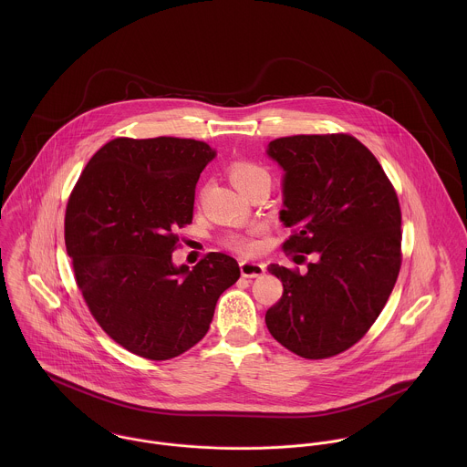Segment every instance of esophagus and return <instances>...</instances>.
I'll return each mask as SVG.
<instances>
[{
  "label": "esophagus",
  "instance_id": "obj_1",
  "mask_svg": "<svg viewBox=\"0 0 467 467\" xmlns=\"http://www.w3.org/2000/svg\"><path fill=\"white\" fill-rule=\"evenodd\" d=\"M239 266H241V275L244 278H255L266 271V266L263 263H254V261H243Z\"/></svg>",
  "mask_w": 467,
  "mask_h": 467
}]
</instances>
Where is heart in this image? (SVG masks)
<instances>
[{
    "instance_id": "heart-1",
    "label": "heart",
    "mask_w": 467,
    "mask_h": 467,
    "mask_svg": "<svg viewBox=\"0 0 467 467\" xmlns=\"http://www.w3.org/2000/svg\"><path fill=\"white\" fill-rule=\"evenodd\" d=\"M230 172H232L234 183H235L239 189H243L244 185H248L250 182H254V180H257V178H261V176H267L266 171H265L261 165L254 163V161H235V163L232 165ZM224 244H226L230 250H234V252H237V254H243V255L254 254V252L259 248V241L255 239L254 234H250V235H244V234H232V235L226 237Z\"/></svg>"
}]
</instances>
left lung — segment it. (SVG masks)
I'll return each instance as SVG.
<instances>
[{"mask_svg":"<svg viewBox=\"0 0 467 467\" xmlns=\"http://www.w3.org/2000/svg\"><path fill=\"white\" fill-rule=\"evenodd\" d=\"M267 156L285 172L280 221L293 235L282 250L317 255L304 275L267 266L284 285L267 329L296 356L333 358L367 334L396 285L400 200L376 156L350 134L276 138Z\"/></svg>","mask_w":467,"mask_h":467,"instance_id":"obj_1","label":"left lung"}]
</instances>
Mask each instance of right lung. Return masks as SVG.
I'll list each match as a JSON object with an SVG mask.
<instances>
[{"label":"right lung","mask_w":467,"mask_h":467,"mask_svg":"<svg viewBox=\"0 0 467 467\" xmlns=\"http://www.w3.org/2000/svg\"><path fill=\"white\" fill-rule=\"evenodd\" d=\"M215 150L200 140L115 138L84 167L67 204L65 243L84 302L119 345L163 361L208 333L241 269L206 254L174 266L178 228L192 223L196 183Z\"/></svg>","instance_id":"right-lung-1"}]
</instances>
